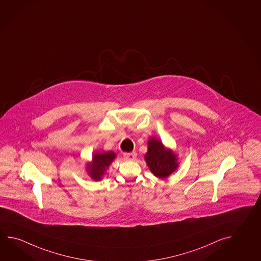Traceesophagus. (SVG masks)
Wrapping results in <instances>:
<instances>
[{
  "instance_id": "34e87169",
  "label": "esophagus",
  "mask_w": 261,
  "mask_h": 261,
  "mask_svg": "<svg viewBox=\"0 0 261 261\" xmlns=\"http://www.w3.org/2000/svg\"><path fill=\"white\" fill-rule=\"evenodd\" d=\"M123 157L124 159L129 160V161H134V160L137 158V153L133 151V152H126V153H123Z\"/></svg>"
}]
</instances>
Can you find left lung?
Instances as JSON below:
<instances>
[{
    "mask_svg": "<svg viewBox=\"0 0 261 261\" xmlns=\"http://www.w3.org/2000/svg\"><path fill=\"white\" fill-rule=\"evenodd\" d=\"M145 159L153 175L158 177H166L173 171L176 170V156L165 149L163 143L158 139H149V150L145 155Z\"/></svg>",
    "mask_w": 261,
    "mask_h": 261,
    "instance_id": "obj_1",
    "label": "left lung"
}]
</instances>
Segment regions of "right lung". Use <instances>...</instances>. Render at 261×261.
<instances>
[{
    "mask_svg": "<svg viewBox=\"0 0 261 261\" xmlns=\"http://www.w3.org/2000/svg\"><path fill=\"white\" fill-rule=\"evenodd\" d=\"M115 158V153L112 151L108 152H96L93 156L92 164L87 165V171L91 177L95 180L101 179L106 168L112 164Z\"/></svg>",
    "mask_w": 261,
    "mask_h": 261,
    "instance_id": "obj_1",
    "label": "right lung"
}]
</instances>
